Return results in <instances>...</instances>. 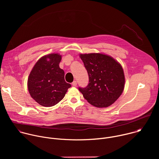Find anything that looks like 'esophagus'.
<instances>
[{"instance_id":"34e87169","label":"esophagus","mask_w":159,"mask_h":159,"mask_svg":"<svg viewBox=\"0 0 159 159\" xmlns=\"http://www.w3.org/2000/svg\"><path fill=\"white\" fill-rule=\"evenodd\" d=\"M72 85H73V86H76V85H77V82H76V81H74V82L72 83Z\"/></svg>"}]
</instances>
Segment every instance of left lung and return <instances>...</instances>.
<instances>
[{
	"mask_svg": "<svg viewBox=\"0 0 159 159\" xmlns=\"http://www.w3.org/2000/svg\"><path fill=\"white\" fill-rule=\"evenodd\" d=\"M89 75V84L79 87L84 98L97 107H107L121 95L125 87L123 69L112 57L102 53L80 54Z\"/></svg>",
	"mask_w": 159,
	"mask_h": 159,
	"instance_id": "1",
	"label": "left lung"
}]
</instances>
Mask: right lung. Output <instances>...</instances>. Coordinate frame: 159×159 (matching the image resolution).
Wrapping results in <instances>:
<instances>
[{
  "label": "right lung",
  "instance_id": "add662e5",
  "mask_svg": "<svg viewBox=\"0 0 159 159\" xmlns=\"http://www.w3.org/2000/svg\"><path fill=\"white\" fill-rule=\"evenodd\" d=\"M61 60L58 53L43 56L36 63L29 75V93L43 106L51 107L58 103L71 87L65 82L64 71L59 66Z\"/></svg>",
  "mask_w": 159,
  "mask_h": 159
}]
</instances>
